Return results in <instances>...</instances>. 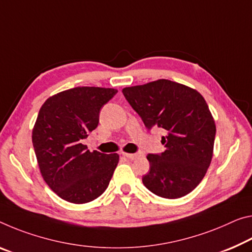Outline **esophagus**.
<instances>
[{"mask_svg": "<svg viewBox=\"0 0 252 252\" xmlns=\"http://www.w3.org/2000/svg\"><path fill=\"white\" fill-rule=\"evenodd\" d=\"M122 155L125 156V157L131 159V160H133V159H135V158H138V157H139V155H138V154H127V153H122Z\"/></svg>", "mask_w": 252, "mask_h": 252, "instance_id": "esophagus-1", "label": "esophagus"}]
</instances>
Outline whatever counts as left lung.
<instances>
[{
	"mask_svg": "<svg viewBox=\"0 0 252 252\" xmlns=\"http://www.w3.org/2000/svg\"><path fill=\"white\" fill-rule=\"evenodd\" d=\"M122 93L148 130L166 131V150L148 155L149 173L142 183L165 198L185 196L204 178L213 157L217 127L204 97L196 90L168 79L126 87Z\"/></svg>",
	"mask_w": 252,
	"mask_h": 252,
	"instance_id": "8db88e82",
	"label": "left lung"
}]
</instances>
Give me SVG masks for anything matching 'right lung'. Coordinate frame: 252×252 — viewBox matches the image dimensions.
Instances as JSON below:
<instances>
[{
    "instance_id": "right-lung-1",
    "label": "right lung",
    "mask_w": 252,
    "mask_h": 252,
    "mask_svg": "<svg viewBox=\"0 0 252 252\" xmlns=\"http://www.w3.org/2000/svg\"><path fill=\"white\" fill-rule=\"evenodd\" d=\"M118 93L104 87H74L43 103L32 130L38 165L59 197L84 204L104 193L119 155L91 153L82 140L96 129L99 111Z\"/></svg>"
}]
</instances>
